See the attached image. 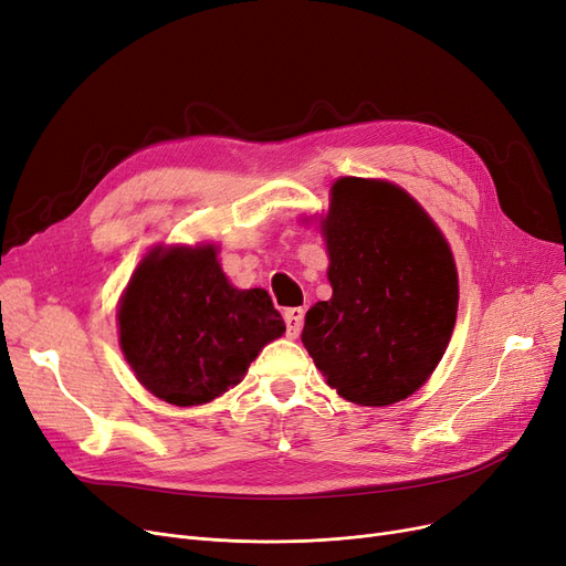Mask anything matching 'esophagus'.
Here are the masks:
<instances>
[{
  "mask_svg": "<svg viewBox=\"0 0 566 566\" xmlns=\"http://www.w3.org/2000/svg\"><path fill=\"white\" fill-rule=\"evenodd\" d=\"M283 319H285V327H287V336L297 338L302 327H304V308H285Z\"/></svg>",
  "mask_w": 566,
  "mask_h": 566,
  "instance_id": "1",
  "label": "esophagus"
}]
</instances>
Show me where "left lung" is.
<instances>
[{"label": "left lung", "instance_id": "obj_1", "mask_svg": "<svg viewBox=\"0 0 566 566\" xmlns=\"http://www.w3.org/2000/svg\"><path fill=\"white\" fill-rule=\"evenodd\" d=\"M332 300L306 313L304 347L349 402L382 408L436 370L459 311V274L444 234L391 181L340 177L319 223Z\"/></svg>", "mask_w": 566, "mask_h": 566}]
</instances>
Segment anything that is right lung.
I'll list each match as a JSON object with an SVG mask.
<instances>
[{"mask_svg": "<svg viewBox=\"0 0 566 566\" xmlns=\"http://www.w3.org/2000/svg\"><path fill=\"white\" fill-rule=\"evenodd\" d=\"M119 345L138 382L179 408L244 380L285 325L266 290H237L217 247H156L133 272L117 311Z\"/></svg>", "mask_w": 566, "mask_h": 566, "instance_id": "add662e5", "label": "right lung"}]
</instances>
